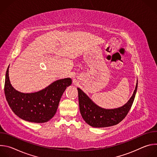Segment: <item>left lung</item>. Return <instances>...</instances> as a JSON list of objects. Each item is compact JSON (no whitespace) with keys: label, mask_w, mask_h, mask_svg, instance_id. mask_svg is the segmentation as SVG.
I'll use <instances>...</instances> for the list:
<instances>
[{"label":"left lung","mask_w":157,"mask_h":157,"mask_svg":"<svg viewBox=\"0 0 157 157\" xmlns=\"http://www.w3.org/2000/svg\"><path fill=\"white\" fill-rule=\"evenodd\" d=\"M137 82L132 96L123 106L105 109L98 106L79 88H78L79 105L81 114L85 122L93 127H106L121 122L127 115L135 98Z\"/></svg>","instance_id":"obj_1"}]
</instances>
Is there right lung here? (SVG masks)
I'll return each mask as SVG.
<instances>
[{"mask_svg":"<svg viewBox=\"0 0 157 157\" xmlns=\"http://www.w3.org/2000/svg\"><path fill=\"white\" fill-rule=\"evenodd\" d=\"M9 68L6 75L4 93L12 111L21 119L31 122L43 123L50 120L56 113L66 87L71 84V79L57 80L36 93H22L12 86Z\"/></svg>","mask_w":157,"mask_h":157,"instance_id":"obj_1","label":"right lung"}]
</instances>
